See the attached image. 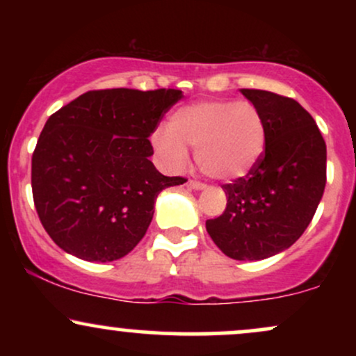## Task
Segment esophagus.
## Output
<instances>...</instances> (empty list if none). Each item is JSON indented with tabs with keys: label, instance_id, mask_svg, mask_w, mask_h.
<instances>
[{
	"label": "esophagus",
	"instance_id": "1",
	"mask_svg": "<svg viewBox=\"0 0 356 356\" xmlns=\"http://www.w3.org/2000/svg\"><path fill=\"white\" fill-rule=\"evenodd\" d=\"M187 186H189L191 189H194V191H204V189H206V184H202L199 181H189V182H187Z\"/></svg>",
	"mask_w": 356,
	"mask_h": 356
}]
</instances>
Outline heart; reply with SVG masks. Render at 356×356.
I'll use <instances>...</instances> for the list:
<instances>
[{"label": "heart", "instance_id": "obj_1", "mask_svg": "<svg viewBox=\"0 0 356 356\" xmlns=\"http://www.w3.org/2000/svg\"><path fill=\"white\" fill-rule=\"evenodd\" d=\"M167 169L186 165L195 147V164L216 181H236L251 172L266 149V122L251 102L206 100L170 113L167 129L150 137Z\"/></svg>", "mask_w": 356, "mask_h": 356}]
</instances>
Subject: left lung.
Returning a JSON list of instances; mask_svg holds the SVG:
<instances>
[{"instance_id":"8db88e82","label":"left lung","mask_w":356,"mask_h":356,"mask_svg":"<svg viewBox=\"0 0 356 356\" xmlns=\"http://www.w3.org/2000/svg\"><path fill=\"white\" fill-rule=\"evenodd\" d=\"M266 122L263 159L246 177L224 184L226 211L206 220L226 256L259 261L283 252L312 222L326 184V144L296 100L241 88Z\"/></svg>"}]
</instances>
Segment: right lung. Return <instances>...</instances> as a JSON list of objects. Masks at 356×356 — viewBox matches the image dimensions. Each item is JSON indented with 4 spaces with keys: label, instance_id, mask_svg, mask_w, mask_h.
Listing matches in <instances>:
<instances>
[{
    "label": "right lung",
    "instance_id": "1",
    "mask_svg": "<svg viewBox=\"0 0 356 356\" xmlns=\"http://www.w3.org/2000/svg\"><path fill=\"white\" fill-rule=\"evenodd\" d=\"M181 90H93L48 118L31 159L38 218L55 244L90 263L129 254L157 195L182 177L150 162L149 137Z\"/></svg>",
    "mask_w": 356,
    "mask_h": 356
}]
</instances>
